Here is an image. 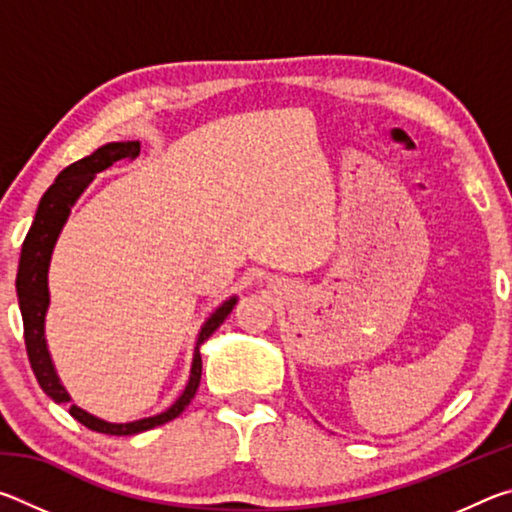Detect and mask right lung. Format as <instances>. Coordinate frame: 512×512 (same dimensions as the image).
I'll use <instances>...</instances> for the list:
<instances>
[{"instance_id":"add662e5","label":"right lung","mask_w":512,"mask_h":512,"mask_svg":"<svg viewBox=\"0 0 512 512\" xmlns=\"http://www.w3.org/2000/svg\"><path fill=\"white\" fill-rule=\"evenodd\" d=\"M137 153H140V142H110L94 151L92 155H88V158L69 164L67 169L60 171L56 183L51 185L45 192V196L40 198L36 219H33L29 235L22 244L15 287H17V300H20L22 323H24V343H27V354H29L33 375H36L42 391H45L56 404L72 402V397H69V393L65 391V386L60 384L54 361L49 357L47 339H45V316L49 309L47 275H49L51 253H54L58 235L60 230H63V225L67 221L69 212H72L74 203L79 201V196L85 192V187L92 183L94 176H97L99 171L108 169L112 162H117L121 158H131V155H137ZM235 305H237V296H232L230 300H225L221 307H216L214 314L203 323L196 339L192 372H189L185 391L167 411L153 415V418L117 424V422H106L101 418H94V415H90L88 411H83L76 404H72L69 406L72 418H76L92 431L110 433V436H133V433L149 431L153 427H160L164 422L178 418V415L185 411V406L194 400L198 384H201V372H203L201 345L210 339V336L216 332V327L228 318V314Z\"/></svg>"}]
</instances>
